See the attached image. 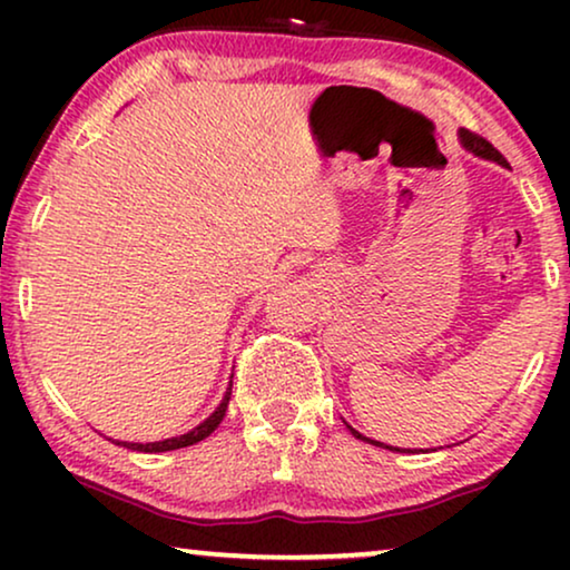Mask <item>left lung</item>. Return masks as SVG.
Returning a JSON list of instances; mask_svg holds the SVG:
<instances>
[{"label":"left lung","mask_w":570,"mask_h":570,"mask_svg":"<svg viewBox=\"0 0 570 570\" xmlns=\"http://www.w3.org/2000/svg\"><path fill=\"white\" fill-rule=\"evenodd\" d=\"M459 139H462V145L466 147V150L478 155V158L495 160V163H501V166L509 168V163H505L503 155L498 153L495 147L488 142V139H482L480 135H474V131H470V129H459ZM350 431H353V428H350ZM353 435H355V439H361V441H371V439H365V435H361L357 431H353ZM371 443H376V446H384V443H379V441H371ZM384 449H392V446H384ZM392 451H400V449H392Z\"/></svg>","instance_id":"1"}]
</instances>
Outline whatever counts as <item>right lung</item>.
I'll use <instances>...</instances> for the list:
<instances>
[{
    "label": "right lung",
    "mask_w": 570,
    "mask_h": 570,
    "mask_svg": "<svg viewBox=\"0 0 570 570\" xmlns=\"http://www.w3.org/2000/svg\"><path fill=\"white\" fill-rule=\"evenodd\" d=\"M230 386H233V384H230ZM230 386H228V392H225L223 402L217 404V410L213 412V415H209V417L205 420V423H199L197 428H191L189 433L176 435V439L155 441V443H127V441H116V443H119V446H127V449H131V451H145V454H158V451H174V449H184V446H191V443L205 441L207 435L213 433L215 428L223 423L225 410H228V402H230Z\"/></svg>",
    "instance_id": "1"
}]
</instances>
